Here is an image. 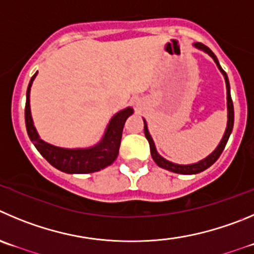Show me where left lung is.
<instances>
[{
    "label": "left lung",
    "mask_w": 254,
    "mask_h": 254,
    "mask_svg": "<svg viewBox=\"0 0 254 254\" xmlns=\"http://www.w3.org/2000/svg\"><path fill=\"white\" fill-rule=\"evenodd\" d=\"M194 47L198 50H200V51H204L205 54H208V55H209L210 58L214 60V63L217 64L219 71L224 76V80H226V87H227V111H228V115H227V118H228V120H227V127H226V131H224L223 138H222L220 143L218 144L217 148H215L214 150H213L212 153L207 156V158H204V159H202V160H199L198 163H193V164H177V163H173V162H169V160H167L165 158H163V156L158 153V150H156V148H155V144H154L153 138H151L150 132H149V130H148V124H146L145 119H143L144 120V134H145L146 139H148V141H149V145H150V154H151V158H153V160L156 163V165H158V167L163 168V169L169 170V172L178 173V174H198V173L208 169V168H209L212 164H214V163L217 162L218 158H219L220 154H222V151L224 150V146H226L227 141H228L229 135H231L232 130H233V124H234V109H233V103H232V98H231V86H229V81H228V76H227V73L224 72L223 68L220 67L219 61H218L217 56L213 54L212 50H210L209 47H207L205 45L200 44V42H195V44H194Z\"/></svg>",
    "instance_id": "8db88e82"
}]
</instances>
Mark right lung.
Segmentation results:
<instances>
[{
    "label": "right lung",
    "mask_w": 254,
    "mask_h": 254,
    "mask_svg": "<svg viewBox=\"0 0 254 254\" xmlns=\"http://www.w3.org/2000/svg\"><path fill=\"white\" fill-rule=\"evenodd\" d=\"M36 75L37 72L31 77L27 92H26L25 122L30 140L34 143L35 148L40 151V154L52 167L68 174H86V173L99 172L113 164L119 154L123 127L127 118L134 113L132 108L127 106L120 110L119 113H116L109 122L101 140L95 145L89 146V148L75 149L52 145L40 138L39 132L34 125L32 116H31L30 91Z\"/></svg>",
    "instance_id": "add662e5"
}]
</instances>
